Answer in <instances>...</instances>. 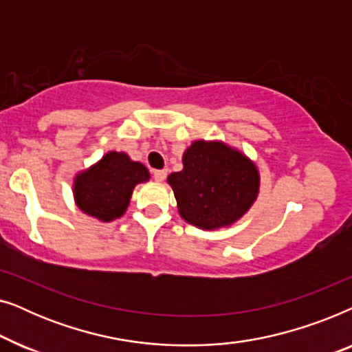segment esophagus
I'll use <instances>...</instances> for the list:
<instances>
[{"mask_svg":"<svg viewBox=\"0 0 352 352\" xmlns=\"http://www.w3.org/2000/svg\"><path fill=\"white\" fill-rule=\"evenodd\" d=\"M166 170H155L153 171V179H155L157 182H163L165 181V177H166Z\"/></svg>","mask_w":352,"mask_h":352,"instance_id":"34e87169","label":"esophagus"}]
</instances>
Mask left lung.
Segmentation results:
<instances>
[{
  "label": "left lung",
  "instance_id": "1",
  "mask_svg": "<svg viewBox=\"0 0 352 352\" xmlns=\"http://www.w3.org/2000/svg\"><path fill=\"white\" fill-rule=\"evenodd\" d=\"M181 218L195 228H229L247 214L261 176L252 158L223 141H194L182 153V170L168 176Z\"/></svg>",
  "mask_w": 352,
  "mask_h": 352
}]
</instances>
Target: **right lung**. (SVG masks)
Returning <instances> with one entry per match:
<instances>
[{"instance_id": "add662e5", "label": "right lung", "mask_w": 352, "mask_h": 352, "mask_svg": "<svg viewBox=\"0 0 352 352\" xmlns=\"http://www.w3.org/2000/svg\"><path fill=\"white\" fill-rule=\"evenodd\" d=\"M151 179V173L128 153L110 151L74 177L75 205L100 223H112L126 211L134 187Z\"/></svg>"}]
</instances>
